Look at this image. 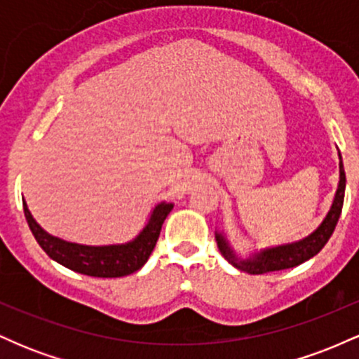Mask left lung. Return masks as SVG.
Masks as SVG:
<instances>
[{
    "label": "left lung",
    "mask_w": 359,
    "mask_h": 359,
    "mask_svg": "<svg viewBox=\"0 0 359 359\" xmlns=\"http://www.w3.org/2000/svg\"><path fill=\"white\" fill-rule=\"evenodd\" d=\"M344 189H346V174H344L343 160H341V154H339V185H337L334 201H332V205L331 209H329L327 216L324 217V221L320 222L319 228H317L314 233H311L307 238H304V240L300 241L273 246V248L259 250L258 253L251 255V257L246 259L236 257V253H234L231 246H229V243L226 241V238L222 236V233H216L217 248H219L222 257L228 259L233 266H236L238 270L248 271V273H253V275L294 269V266L300 265V263L307 262V259L316 257V255L324 248L325 243L329 241L331 234L334 233L337 221H339L341 211H343Z\"/></svg>",
    "instance_id": "1"
}]
</instances>
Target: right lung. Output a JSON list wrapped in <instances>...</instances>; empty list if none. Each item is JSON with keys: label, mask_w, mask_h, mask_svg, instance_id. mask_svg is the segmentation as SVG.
<instances>
[{"label": "right lung", "mask_w": 359, "mask_h": 359, "mask_svg": "<svg viewBox=\"0 0 359 359\" xmlns=\"http://www.w3.org/2000/svg\"><path fill=\"white\" fill-rule=\"evenodd\" d=\"M172 208H174V204L168 203L155 205L147 226L133 241H128L125 245L88 246L64 241L43 231L39 222L34 219L32 212L28 211L27 203L23 201L25 217H27V222L36 243L42 246L45 253L52 259H55L57 263L64 265L65 269L82 275H89V277L101 278L125 277V275L135 273L142 269L155 248L156 240L160 236V229H162L163 221L172 211Z\"/></svg>", "instance_id": "1"}]
</instances>
